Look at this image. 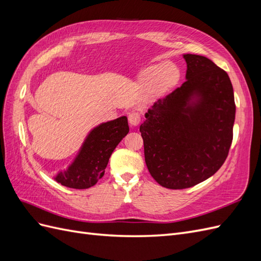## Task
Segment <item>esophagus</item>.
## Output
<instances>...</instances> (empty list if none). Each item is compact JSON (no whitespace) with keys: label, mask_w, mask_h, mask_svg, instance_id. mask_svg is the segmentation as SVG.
Wrapping results in <instances>:
<instances>
[{"label":"esophagus","mask_w":261,"mask_h":261,"mask_svg":"<svg viewBox=\"0 0 261 261\" xmlns=\"http://www.w3.org/2000/svg\"><path fill=\"white\" fill-rule=\"evenodd\" d=\"M128 122L132 126H137L140 123V114L137 112H132L128 115Z\"/></svg>","instance_id":"1"}]
</instances>
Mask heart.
I'll use <instances>...</instances> for the list:
<instances>
[{
    "mask_svg": "<svg viewBox=\"0 0 261 261\" xmlns=\"http://www.w3.org/2000/svg\"><path fill=\"white\" fill-rule=\"evenodd\" d=\"M179 78L178 68L171 63H162L148 67L141 76V85L146 89L164 92L176 85Z\"/></svg>",
    "mask_w": 261,
    "mask_h": 261,
    "instance_id": "1",
    "label": "heart"
}]
</instances>
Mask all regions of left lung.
I'll return each mask as SVG.
<instances>
[{
	"label": "left lung",
	"instance_id": "obj_1",
	"mask_svg": "<svg viewBox=\"0 0 261 261\" xmlns=\"http://www.w3.org/2000/svg\"><path fill=\"white\" fill-rule=\"evenodd\" d=\"M183 57L186 82L154 102L139 127L150 174L170 189L192 187L212 176L222 167L233 140L230 77L206 57Z\"/></svg>",
	"mask_w": 261,
	"mask_h": 261
}]
</instances>
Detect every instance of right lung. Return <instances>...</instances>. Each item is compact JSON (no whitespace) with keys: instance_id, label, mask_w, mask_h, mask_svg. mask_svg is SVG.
<instances>
[{"instance_id":"add662e5","label":"right lung","mask_w":261,"mask_h":261,"mask_svg":"<svg viewBox=\"0 0 261 261\" xmlns=\"http://www.w3.org/2000/svg\"><path fill=\"white\" fill-rule=\"evenodd\" d=\"M128 132L126 116L98 125L86 137L73 163L54 179L69 188L86 189L93 186L105 175L113 150Z\"/></svg>"}]
</instances>
